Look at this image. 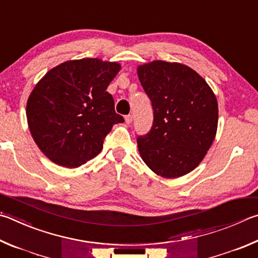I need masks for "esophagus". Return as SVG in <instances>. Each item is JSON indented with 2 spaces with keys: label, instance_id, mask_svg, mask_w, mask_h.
<instances>
[{
  "label": "esophagus",
  "instance_id": "1",
  "mask_svg": "<svg viewBox=\"0 0 258 258\" xmlns=\"http://www.w3.org/2000/svg\"><path fill=\"white\" fill-rule=\"evenodd\" d=\"M132 120H133V116H132V115H126V116H125V121H126V123H127V124L132 123Z\"/></svg>",
  "mask_w": 258,
  "mask_h": 258
}]
</instances>
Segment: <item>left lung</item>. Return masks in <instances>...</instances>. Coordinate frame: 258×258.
Wrapping results in <instances>:
<instances>
[{
  "label": "left lung",
  "instance_id": "left-lung-1",
  "mask_svg": "<svg viewBox=\"0 0 258 258\" xmlns=\"http://www.w3.org/2000/svg\"><path fill=\"white\" fill-rule=\"evenodd\" d=\"M138 77L153 108V125L138 138L142 160L154 174L178 178L198 167L218 128V101L207 81L185 64L152 60Z\"/></svg>",
  "mask_w": 258,
  "mask_h": 258
}]
</instances>
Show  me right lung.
Masks as SVG:
<instances>
[{"mask_svg": "<svg viewBox=\"0 0 258 258\" xmlns=\"http://www.w3.org/2000/svg\"><path fill=\"white\" fill-rule=\"evenodd\" d=\"M120 64L100 58L67 60L40 79L27 101L31 137L49 160L80 167L100 153L104 139L124 118L107 92Z\"/></svg>", "mask_w": 258, "mask_h": 258, "instance_id": "add662e5", "label": "right lung"}]
</instances>
